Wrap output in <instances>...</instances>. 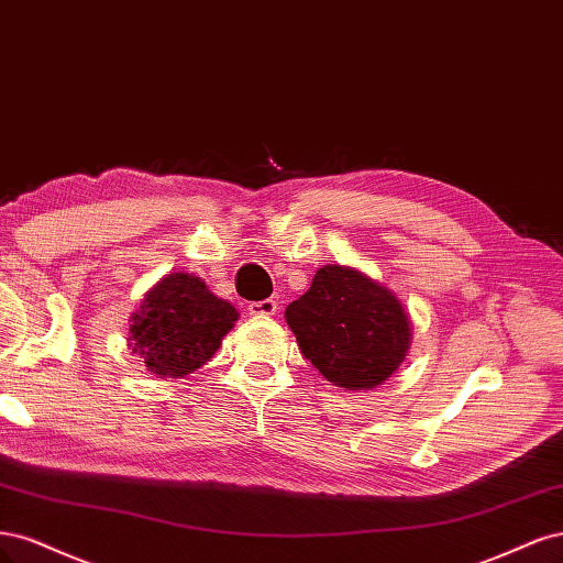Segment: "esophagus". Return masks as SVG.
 <instances>
[{"mask_svg":"<svg viewBox=\"0 0 563 563\" xmlns=\"http://www.w3.org/2000/svg\"><path fill=\"white\" fill-rule=\"evenodd\" d=\"M247 311L257 318H268L278 313V301L276 299H262V301H252L247 306Z\"/></svg>","mask_w":563,"mask_h":563,"instance_id":"34e87169","label":"esophagus"}]
</instances>
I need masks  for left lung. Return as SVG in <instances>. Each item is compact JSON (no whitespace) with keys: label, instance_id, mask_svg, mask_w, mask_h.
<instances>
[{"label":"left lung","instance_id":"8db88e82","mask_svg":"<svg viewBox=\"0 0 563 563\" xmlns=\"http://www.w3.org/2000/svg\"><path fill=\"white\" fill-rule=\"evenodd\" d=\"M285 320L303 357L349 390L384 384L411 339L409 318L390 289L339 264L318 271L308 292L287 306Z\"/></svg>","mask_w":563,"mask_h":563}]
</instances>
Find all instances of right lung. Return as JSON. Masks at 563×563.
Instances as JSON below:
<instances>
[{
  "instance_id": "add662e5",
  "label": "right lung",
  "mask_w": 563,
  "mask_h": 563,
  "mask_svg": "<svg viewBox=\"0 0 563 563\" xmlns=\"http://www.w3.org/2000/svg\"><path fill=\"white\" fill-rule=\"evenodd\" d=\"M235 320L239 311L201 278L170 274L144 297L129 341L152 374L179 378L206 365Z\"/></svg>"
}]
</instances>
